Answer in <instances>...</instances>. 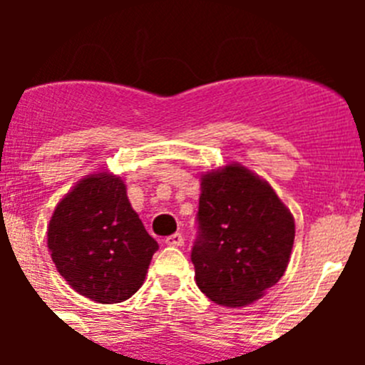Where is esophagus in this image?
<instances>
[{
    "mask_svg": "<svg viewBox=\"0 0 365 365\" xmlns=\"http://www.w3.org/2000/svg\"><path fill=\"white\" fill-rule=\"evenodd\" d=\"M164 243H166L168 247H182V245H185V237L180 234H172L168 235L166 240H164Z\"/></svg>",
    "mask_w": 365,
    "mask_h": 365,
    "instance_id": "obj_1",
    "label": "esophagus"
}]
</instances>
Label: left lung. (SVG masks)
I'll return each mask as SVG.
<instances>
[{"mask_svg": "<svg viewBox=\"0 0 365 365\" xmlns=\"http://www.w3.org/2000/svg\"><path fill=\"white\" fill-rule=\"evenodd\" d=\"M195 282L217 305L256 302L285 274L294 245V217L272 186L241 164L201 177Z\"/></svg>", "mask_w": 365, "mask_h": 365, "instance_id": "1", "label": "left lung"}]
</instances>
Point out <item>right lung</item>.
Listing matches in <instances>:
<instances>
[{"mask_svg": "<svg viewBox=\"0 0 365 365\" xmlns=\"http://www.w3.org/2000/svg\"><path fill=\"white\" fill-rule=\"evenodd\" d=\"M47 247L58 272L96 303L131 298L146 278L157 241L144 228L120 177H83L54 208Z\"/></svg>", "mask_w": 365, "mask_h": 365, "instance_id": "add662e5", "label": "right lung"}]
</instances>
